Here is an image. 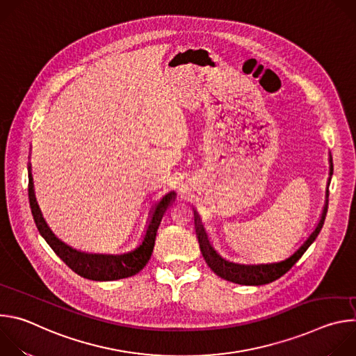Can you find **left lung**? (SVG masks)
<instances>
[{
  "label": "left lung",
  "instance_id": "1",
  "mask_svg": "<svg viewBox=\"0 0 356 356\" xmlns=\"http://www.w3.org/2000/svg\"><path fill=\"white\" fill-rule=\"evenodd\" d=\"M331 162V168H330V175L332 176V159H330ZM331 180V179H330ZM330 180H328V186H330ZM328 188H327V197H328ZM327 210H328V200L325 201V206L323 210V216L321 220L318 222V225L316 227V229L313 231V234L307 238V241L304 242L293 255L279 264H270V265H253V266H245V265H236V264H231L227 262L225 259H222L220 255H217L216 250L210 246L209 241H207V235L202 229L201 225H197V234H198V242H200V249L202 257H204L206 264L210 266V269L218 275L220 277L238 283V284H245V286H259V284H266L270 283L279 277H282L284 273H287L293 265L302 257V253L309 249V246L316 241V238L318 236L323 225H324V220L327 216ZM195 221L200 224L198 217H195Z\"/></svg>",
  "mask_w": 356,
  "mask_h": 356
}]
</instances>
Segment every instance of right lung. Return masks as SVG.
<instances>
[{"mask_svg":"<svg viewBox=\"0 0 356 356\" xmlns=\"http://www.w3.org/2000/svg\"><path fill=\"white\" fill-rule=\"evenodd\" d=\"M28 195H29V206H31V211H32V217L36 224V228L39 234L44 238L47 245L54 249L56 255L79 276L90 280L108 282V280H118V279L134 276L145 268V265L147 264L152 255V252H154L156 232L162 221V217L168 206L170 204L172 198H175L176 194L169 193L162 198V201L155 209L154 216H152V220L149 222V227L146 229L142 243L139 245L138 249L129 253H125V255H90V253L77 252L69 248L67 245L60 242L56 236H54L52 231H50L44 224L35 201L31 175H29V183H28Z\"/></svg>","mask_w":356,"mask_h":356,"instance_id":"obj_1","label":"right lung"}]
</instances>
